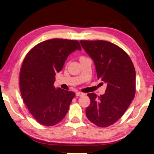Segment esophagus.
Here are the masks:
<instances>
[{
    "instance_id": "obj_1",
    "label": "esophagus",
    "mask_w": 154,
    "mask_h": 154,
    "mask_svg": "<svg viewBox=\"0 0 154 154\" xmlns=\"http://www.w3.org/2000/svg\"><path fill=\"white\" fill-rule=\"evenodd\" d=\"M83 95H84V94L82 93V92H77L76 93L77 96H83Z\"/></svg>"
}]
</instances>
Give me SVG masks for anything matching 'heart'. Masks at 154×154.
<instances>
[{
  "mask_svg": "<svg viewBox=\"0 0 154 154\" xmlns=\"http://www.w3.org/2000/svg\"><path fill=\"white\" fill-rule=\"evenodd\" d=\"M85 58V57H80V59H81V58Z\"/></svg>",
  "mask_w": 154,
  "mask_h": 154,
  "instance_id": "obj_1",
  "label": "heart"
}]
</instances>
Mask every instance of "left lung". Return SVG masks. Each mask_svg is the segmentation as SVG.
<instances>
[{
  "label": "left lung",
  "mask_w": 154,
  "mask_h": 154,
  "mask_svg": "<svg viewBox=\"0 0 154 154\" xmlns=\"http://www.w3.org/2000/svg\"><path fill=\"white\" fill-rule=\"evenodd\" d=\"M80 43L94 60L97 79L107 84L104 94H88L90 104L85 110L87 118L97 127H108L121 118L135 97V67L129 56L110 42Z\"/></svg>",
  "instance_id": "left-lung-1"
}]
</instances>
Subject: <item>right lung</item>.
I'll return each mask as SVG.
<instances>
[{"label":"right lung","instance_id":"1","mask_svg":"<svg viewBox=\"0 0 154 154\" xmlns=\"http://www.w3.org/2000/svg\"><path fill=\"white\" fill-rule=\"evenodd\" d=\"M81 49L77 40L56 38L37 44L25 57L19 74L21 94L30 113L40 124L55 125L67 113L75 94L56 89L55 75L63 69L68 56Z\"/></svg>","mask_w":154,"mask_h":154}]
</instances>
